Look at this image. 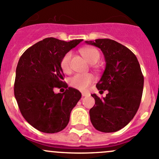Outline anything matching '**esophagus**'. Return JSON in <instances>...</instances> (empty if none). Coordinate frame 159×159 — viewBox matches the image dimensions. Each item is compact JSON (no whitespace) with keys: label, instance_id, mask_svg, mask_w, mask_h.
Listing matches in <instances>:
<instances>
[{"label":"esophagus","instance_id":"1","mask_svg":"<svg viewBox=\"0 0 159 159\" xmlns=\"http://www.w3.org/2000/svg\"><path fill=\"white\" fill-rule=\"evenodd\" d=\"M81 94H82L83 97H86V96H89L90 94L89 92H82L81 93Z\"/></svg>","mask_w":159,"mask_h":159}]
</instances>
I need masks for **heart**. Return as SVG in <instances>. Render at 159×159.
I'll use <instances>...</instances> for the list:
<instances>
[{
	"label": "heart",
	"instance_id": "heart-1",
	"mask_svg": "<svg viewBox=\"0 0 159 159\" xmlns=\"http://www.w3.org/2000/svg\"><path fill=\"white\" fill-rule=\"evenodd\" d=\"M81 54L85 57L86 60L92 65L97 63L100 59L99 51L93 48H83L81 50ZM70 58L71 52H68L61 61V68L65 73H69L70 71ZM93 81L94 77L91 74H77L70 78L69 84L75 89L86 91Z\"/></svg>",
	"mask_w": 159,
	"mask_h": 159
}]
</instances>
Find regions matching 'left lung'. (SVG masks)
<instances>
[{
  "mask_svg": "<svg viewBox=\"0 0 159 159\" xmlns=\"http://www.w3.org/2000/svg\"><path fill=\"white\" fill-rule=\"evenodd\" d=\"M86 44L102 50L106 66L96 88L107 90L106 97L91 94L95 105L89 111L91 124L98 131L115 132L131 121L140 105L144 77L134 53L125 46L111 39L86 41Z\"/></svg>",
  "mask_w": 159,
  "mask_h": 159,
  "instance_id": "8db88e82",
  "label": "left lung"
}]
</instances>
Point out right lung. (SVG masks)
<instances>
[{
    "label": "right lung",
    "instance_id": "right-lung-1",
    "mask_svg": "<svg viewBox=\"0 0 159 159\" xmlns=\"http://www.w3.org/2000/svg\"><path fill=\"white\" fill-rule=\"evenodd\" d=\"M83 40L68 42L48 38L30 47L20 57L16 68L14 96L25 119L44 133L62 131L69 122L70 111L81 97L78 90L63 81L61 61ZM67 89L55 94V87Z\"/></svg>",
    "mask_w": 159,
    "mask_h": 159
}]
</instances>
